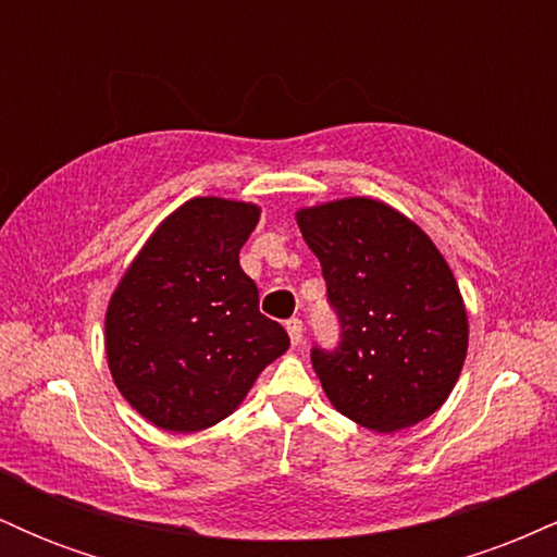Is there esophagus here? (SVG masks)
Instances as JSON below:
<instances>
[{
	"instance_id": "esophagus-1",
	"label": "esophagus",
	"mask_w": 557,
	"mask_h": 557,
	"mask_svg": "<svg viewBox=\"0 0 557 557\" xmlns=\"http://www.w3.org/2000/svg\"><path fill=\"white\" fill-rule=\"evenodd\" d=\"M285 330H287V335H290L293 345H298L300 341H304V322H300V319H287Z\"/></svg>"
}]
</instances>
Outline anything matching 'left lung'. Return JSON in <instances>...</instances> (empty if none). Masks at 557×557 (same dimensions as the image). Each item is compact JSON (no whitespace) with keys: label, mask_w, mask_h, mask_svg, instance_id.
Instances as JSON below:
<instances>
[{"label":"left lung","mask_w":557,"mask_h":557,"mask_svg":"<svg viewBox=\"0 0 557 557\" xmlns=\"http://www.w3.org/2000/svg\"><path fill=\"white\" fill-rule=\"evenodd\" d=\"M296 222L341 319L337 348L311 350L332 406L374 432L432 417L469 348L466 306L443 253L417 222L367 196L298 209Z\"/></svg>","instance_id":"8db88e82"}]
</instances>
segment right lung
Returning a JSON list of instances; mask_svg holds the SVG:
<instances>
[{"label":"right lung","mask_w":557,"mask_h":557,"mask_svg":"<svg viewBox=\"0 0 557 557\" xmlns=\"http://www.w3.org/2000/svg\"><path fill=\"white\" fill-rule=\"evenodd\" d=\"M259 214L257 203L190 198L114 287L104 319L112 380L159 430L201 432L230 417L290 345L238 261Z\"/></svg>","instance_id":"obj_1"}]
</instances>
